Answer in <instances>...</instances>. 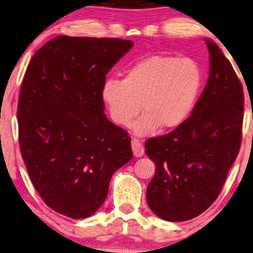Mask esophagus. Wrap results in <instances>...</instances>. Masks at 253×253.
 Returning a JSON list of instances; mask_svg holds the SVG:
<instances>
[{
  "label": "esophagus",
  "instance_id": "34e87169",
  "mask_svg": "<svg viewBox=\"0 0 253 253\" xmlns=\"http://www.w3.org/2000/svg\"><path fill=\"white\" fill-rule=\"evenodd\" d=\"M131 146H132L134 157L139 158L144 154V146L139 139H137V138H132V140H131Z\"/></svg>",
  "mask_w": 253,
  "mask_h": 253
}]
</instances>
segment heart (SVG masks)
<instances>
[{"instance_id":"1","label":"heart","mask_w":253,"mask_h":253,"mask_svg":"<svg viewBox=\"0 0 253 253\" xmlns=\"http://www.w3.org/2000/svg\"><path fill=\"white\" fill-rule=\"evenodd\" d=\"M202 86L203 70L193 58L153 55L131 64L122 81L106 79L101 99L117 126H130L139 109L144 112L133 130L148 136L158 129L172 130L184 123Z\"/></svg>"}]
</instances>
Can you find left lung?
Instances as JSON below:
<instances>
[{"label":"left lung","instance_id":"left-lung-1","mask_svg":"<svg viewBox=\"0 0 253 253\" xmlns=\"http://www.w3.org/2000/svg\"><path fill=\"white\" fill-rule=\"evenodd\" d=\"M206 46L210 77L192 114L171 132L145 141L157 166L147 204L171 222L193 219L215 202L241 147L243 87L216 43L206 40Z\"/></svg>","mask_w":253,"mask_h":253}]
</instances>
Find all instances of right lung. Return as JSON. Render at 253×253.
<instances>
[{"instance_id":"add662e5","label":"right lung","mask_w":253,"mask_h":253,"mask_svg":"<svg viewBox=\"0 0 253 253\" xmlns=\"http://www.w3.org/2000/svg\"><path fill=\"white\" fill-rule=\"evenodd\" d=\"M133 46L115 38L60 36L33 55L20 88L19 147L41 198L71 219L105 202L115 170L132 159L131 138L103 113L106 75Z\"/></svg>"}]
</instances>
